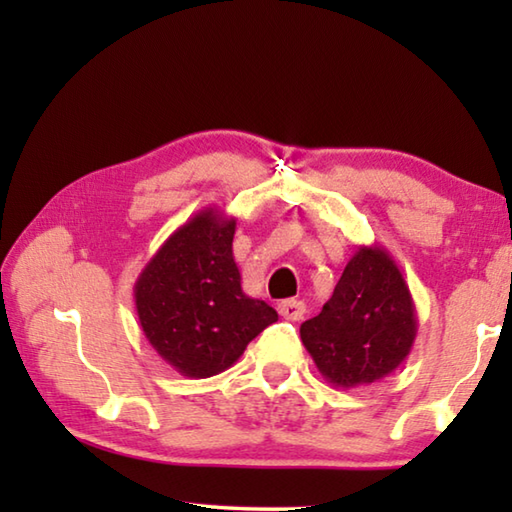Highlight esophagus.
<instances>
[{"mask_svg":"<svg viewBox=\"0 0 512 512\" xmlns=\"http://www.w3.org/2000/svg\"><path fill=\"white\" fill-rule=\"evenodd\" d=\"M277 311H280V316H284L287 320H302V316L307 314V305L302 300H282L280 305H277Z\"/></svg>","mask_w":512,"mask_h":512,"instance_id":"34e87169","label":"esophagus"}]
</instances>
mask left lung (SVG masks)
<instances>
[{"label":"left lung","instance_id":"8db88e82","mask_svg":"<svg viewBox=\"0 0 512 512\" xmlns=\"http://www.w3.org/2000/svg\"><path fill=\"white\" fill-rule=\"evenodd\" d=\"M418 316L400 266L386 248L359 246L318 316L300 325V339L325 381L368 386L409 357Z\"/></svg>","mask_w":512,"mask_h":512}]
</instances>
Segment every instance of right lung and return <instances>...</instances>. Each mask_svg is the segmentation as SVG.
Instances as JSON below:
<instances>
[{
    "label": "right lung",
    "instance_id": "add662e5",
    "mask_svg": "<svg viewBox=\"0 0 512 512\" xmlns=\"http://www.w3.org/2000/svg\"><path fill=\"white\" fill-rule=\"evenodd\" d=\"M237 219L205 207L180 225L137 277L133 296L142 332L180 375L205 379L228 370L277 311L241 289L232 255Z\"/></svg>",
    "mask_w": 512,
    "mask_h": 512
}]
</instances>
